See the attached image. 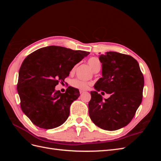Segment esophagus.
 Wrapping results in <instances>:
<instances>
[{"label":"esophagus","mask_w":161,"mask_h":161,"mask_svg":"<svg viewBox=\"0 0 161 161\" xmlns=\"http://www.w3.org/2000/svg\"><path fill=\"white\" fill-rule=\"evenodd\" d=\"M80 93L81 94V93H83V92H85L86 91L85 90H82V89H80Z\"/></svg>","instance_id":"34e87169"}]
</instances>
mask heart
I'll list each match as a JSON object with an SVG mask.
<instances>
[{"label": "heart", "instance_id": "obj_1", "mask_svg": "<svg viewBox=\"0 0 161 161\" xmlns=\"http://www.w3.org/2000/svg\"><path fill=\"white\" fill-rule=\"evenodd\" d=\"M87 63L89 65V66L91 68L92 70H93L95 72H97L99 71L101 66V63L100 60L97 57L95 56H92L89 58L88 61H87ZM76 66L73 68L72 72L75 70ZM91 85V82H86L84 80H81L80 79H74L72 80L71 82V85L72 86L75 87V88L77 89H86L88 88V86Z\"/></svg>", "mask_w": 161, "mask_h": 161}]
</instances>
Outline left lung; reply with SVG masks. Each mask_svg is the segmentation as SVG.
<instances>
[{
	"instance_id": "obj_1",
	"label": "left lung",
	"mask_w": 161,
	"mask_h": 161,
	"mask_svg": "<svg viewBox=\"0 0 161 161\" xmlns=\"http://www.w3.org/2000/svg\"><path fill=\"white\" fill-rule=\"evenodd\" d=\"M102 75L91 91L89 116L96 125L114 131L127 125L141 104L144 84L138 62L131 56L115 52L101 54ZM111 96L102 99L98 92Z\"/></svg>"
}]
</instances>
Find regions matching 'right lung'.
<instances>
[{
  "label": "right lung",
  "mask_w": 161,
  "mask_h": 161,
  "mask_svg": "<svg viewBox=\"0 0 161 161\" xmlns=\"http://www.w3.org/2000/svg\"><path fill=\"white\" fill-rule=\"evenodd\" d=\"M89 53L61 46L40 48L28 55L19 71L17 92L23 112L31 122L43 129L64 124L70 107L80 96L78 89L69 86L64 93L56 91L77 63Z\"/></svg>",
  "instance_id": "obj_1"
}]
</instances>
